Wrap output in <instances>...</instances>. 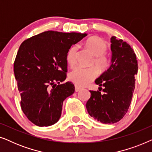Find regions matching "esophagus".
Instances as JSON below:
<instances>
[{"instance_id": "34e87169", "label": "esophagus", "mask_w": 152, "mask_h": 152, "mask_svg": "<svg viewBox=\"0 0 152 152\" xmlns=\"http://www.w3.org/2000/svg\"><path fill=\"white\" fill-rule=\"evenodd\" d=\"M75 91H76V92H77V91H80L81 88H82L81 87L77 86V85H75Z\"/></svg>"}]
</instances>
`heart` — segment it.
Wrapping results in <instances>:
<instances>
[{"label": "heart", "instance_id": "1", "mask_svg": "<svg viewBox=\"0 0 152 152\" xmlns=\"http://www.w3.org/2000/svg\"><path fill=\"white\" fill-rule=\"evenodd\" d=\"M85 47L94 55L91 65L95 66L99 71H105L111 65V57L106 53L107 43L100 37H91L85 42ZM79 47L73 45L70 48L66 54V61L70 66H74L76 63L77 54ZM97 75V68L92 66L90 68L76 67L69 73L68 78L77 86H86L93 82Z\"/></svg>", "mask_w": 152, "mask_h": 152}]
</instances>
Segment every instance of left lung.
Returning <instances> with one entry per match:
<instances>
[{
  "mask_svg": "<svg viewBox=\"0 0 152 152\" xmlns=\"http://www.w3.org/2000/svg\"><path fill=\"white\" fill-rule=\"evenodd\" d=\"M111 42V65L95 80L100 87L99 91H90L86 104L89 115L104 124L115 123L125 115L136 86L134 75L138 72V61L130 45L114 36Z\"/></svg>",
  "mask_w": 152,
  "mask_h": 152,
  "instance_id": "1",
  "label": "left lung"
}]
</instances>
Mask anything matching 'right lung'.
Listing matches in <instances>:
<instances>
[{"label":"right lung","mask_w":152,"mask_h":152,"mask_svg":"<svg viewBox=\"0 0 152 152\" xmlns=\"http://www.w3.org/2000/svg\"><path fill=\"white\" fill-rule=\"evenodd\" d=\"M86 34L46 31L20 45L14 72L20 93V107L28 119L39 126L55 124L61 117L63 102L75 92L66 78V54Z\"/></svg>","instance_id":"1"}]
</instances>
